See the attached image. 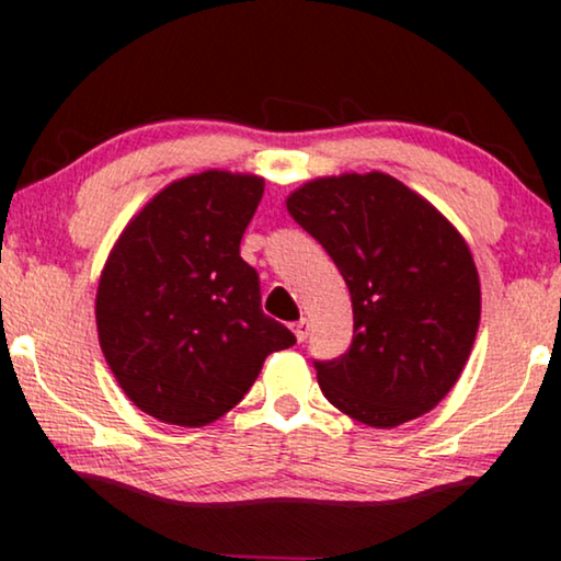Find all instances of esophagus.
I'll return each instance as SVG.
<instances>
[{
    "label": "esophagus",
    "mask_w": 561,
    "mask_h": 561,
    "mask_svg": "<svg viewBox=\"0 0 561 561\" xmlns=\"http://www.w3.org/2000/svg\"><path fill=\"white\" fill-rule=\"evenodd\" d=\"M290 330H294L298 343H304V340H307V334H309V322L301 317V319H298V322L290 324Z\"/></svg>",
    "instance_id": "obj_1"
}]
</instances>
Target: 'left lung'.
Here are the masks:
<instances>
[{
	"mask_svg": "<svg viewBox=\"0 0 561 561\" xmlns=\"http://www.w3.org/2000/svg\"><path fill=\"white\" fill-rule=\"evenodd\" d=\"M288 214L324 247L353 301V345L314 360L322 394L370 427L431 412L467 366L482 311L461 234L383 172L307 183Z\"/></svg>",
	"mask_w": 561,
	"mask_h": 561,
	"instance_id": "8db88e82",
	"label": "left lung"
}]
</instances>
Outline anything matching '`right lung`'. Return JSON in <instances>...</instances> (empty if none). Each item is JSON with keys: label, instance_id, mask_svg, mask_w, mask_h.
I'll use <instances>...</instances> for the list:
<instances>
[{"label": "right lung", "instance_id": "obj_1", "mask_svg": "<svg viewBox=\"0 0 561 561\" xmlns=\"http://www.w3.org/2000/svg\"><path fill=\"white\" fill-rule=\"evenodd\" d=\"M260 198L254 174H191L154 195L107 257L100 347L130 402L162 423H214L267 355L296 343L263 311L260 275L239 254Z\"/></svg>", "mask_w": 561, "mask_h": 561}]
</instances>
